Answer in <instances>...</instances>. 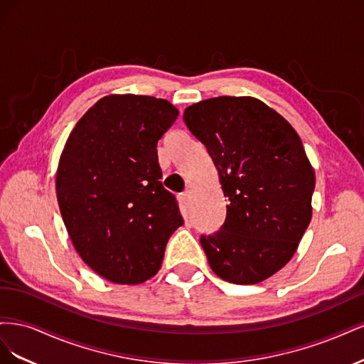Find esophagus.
Listing matches in <instances>:
<instances>
[{
    "label": "esophagus",
    "instance_id": "esophagus-1",
    "mask_svg": "<svg viewBox=\"0 0 364 364\" xmlns=\"http://www.w3.org/2000/svg\"><path fill=\"white\" fill-rule=\"evenodd\" d=\"M179 199H181V203H182L185 208L188 206V205H190V200H191V194H190V191H185V193H182Z\"/></svg>",
    "mask_w": 364,
    "mask_h": 364
}]
</instances>
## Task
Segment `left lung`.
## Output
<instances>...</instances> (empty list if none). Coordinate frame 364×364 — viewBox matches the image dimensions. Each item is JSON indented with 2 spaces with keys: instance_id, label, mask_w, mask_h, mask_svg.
<instances>
[{
  "instance_id": "left-lung-1",
  "label": "left lung",
  "mask_w": 364,
  "mask_h": 364,
  "mask_svg": "<svg viewBox=\"0 0 364 364\" xmlns=\"http://www.w3.org/2000/svg\"><path fill=\"white\" fill-rule=\"evenodd\" d=\"M183 121L211 156L226 220L200 243L222 279L258 284L287 264L311 222L316 176L291 124L258 98L214 97Z\"/></svg>"
}]
</instances>
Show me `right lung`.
I'll return each mask as SVG.
<instances>
[{
    "label": "right lung",
    "mask_w": 364,
    "mask_h": 364,
    "mask_svg": "<svg viewBox=\"0 0 364 364\" xmlns=\"http://www.w3.org/2000/svg\"><path fill=\"white\" fill-rule=\"evenodd\" d=\"M179 111L164 98L112 94L75 124L59 159L56 194L80 258L102 278L141 284L161 269L183 225L164 188L156 144Z\"/></svg>",
    "instance_id": "right-lung-1"
}]
</instances>
